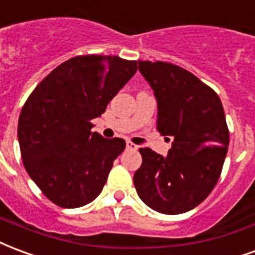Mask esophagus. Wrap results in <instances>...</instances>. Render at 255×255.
<instances>
[{
  "label": "esophagus",
  "instance_id": "esophagus-1",
  "mask_svg": "<svg viewBox=\"0 0 255 255\" xmlns=\"http://www.w3.org/2000/svg\"><path fill=\"white\" fill-rule=\"evenodd\" d=\"M126 146H127L128 150H137L136 144H135V143H132V142H129V140H127Z\"/></svg>",
  "mask_w": 255,
  "mask_h": 255
}]
</instances>
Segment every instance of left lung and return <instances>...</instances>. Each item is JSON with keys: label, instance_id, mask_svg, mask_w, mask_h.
Masks as SVG:
<instances>
[{"label": "left lung", "instance_id": "8db88e82", "mask_svg": "<svg viewBox=\"0 0 255 255\" xmlns=\"http://www.w3.org/2000/svg\"><path fill=\"white\" fill-rule=\"evenodd\" d=\"M137 63L158 101L156 129L174 140L166 158L139 148L142 166L133 174V185L156 212L184 214L208 197L223 169L230 142L223 105L212 88L180 66Z\"/></svg>", "mask_w": 255, "mask_h": 255}]
</instances>
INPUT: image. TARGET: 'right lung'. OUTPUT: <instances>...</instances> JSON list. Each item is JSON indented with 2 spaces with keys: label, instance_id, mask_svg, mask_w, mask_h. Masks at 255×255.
Masks as SVG:
<instances>
[{
  "label": "right lung",
  "instance_id": "obj_1",
  "mask_svg": "<svg viewBox=\"0 0 255 255\" xmlns=\"http://www.w3.org/2000/svg\"><path fill=\"white\" fill-rule=\"evenodd\" d=\"M136 70V60L119 56H74L29 94L17 136L25 170L51 203L78 208L101 193L126 140L92 132V120Z\"/></svg>",
  "mask_w": 255,
  "mask_h": 255
}]
</instances>
